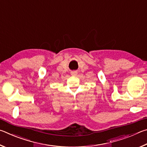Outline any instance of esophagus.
Returning <instances> with one entry per match:
<instances>
[{"mask_svg":"<svg viewBox=\"0 0 147 147\" xmlns=\"http://www.w3.org/2000/svg\"><path fill=\"white\" fill-rule=\"evenodd\" d=\"M77 71H72V72H71V74L72 76H76V74H77Z\"/></svg>","mask_w":147,"mask_h":147,"instance_id":"obj_1","label":"esophagus"}]
</instances>
